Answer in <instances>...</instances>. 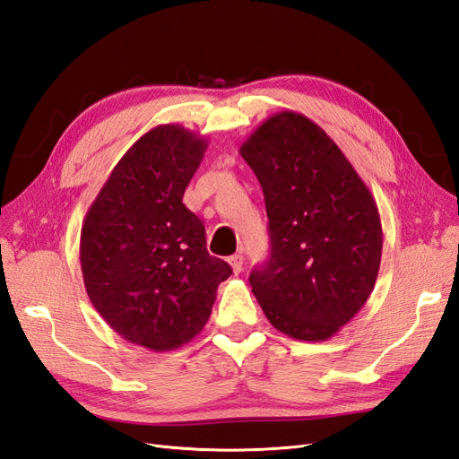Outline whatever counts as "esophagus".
I'll return each instance as SVG.
<instances>
[{
  "mask_svg": "<svg viewBox=\"0 0 459 459\" xmlns=\"http://www.w3.org/2000/svg\"><path fill=\"white\" fill-rule=\"evenodd\" d=\"M228 262H230L233 273H239L243 270V255H233L228 258Z\"/></svg>",
  "mask_w": 459,
  "mask_h": 459,
  "instance_id": "1",
  "label": "esophagus"
}]
</instances>
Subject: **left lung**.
Segmentation results:
<instances>
[{"label":"left lung","mask_w":459,"mask_h":459,"mask_svg":"<svg viewBox=\"0 0 459 459\" xmlns=\"http://www.w3.org/2000/svg\"><path fill=\"white\" fill-rule=\"evenodd\" d=\"M239 152L262 186L270 224V258L248 277L253 293L277 331L327 341L377 280V204L337 143L300 113L272 115Z\"/></svg>","instance_id":"8db88e82"}]
</instances>
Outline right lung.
I'll use <instances>...</instances> for the list:
<instances>
[{
    "label": "right lung",
    "mask_w": 459,
    "mask_h": 459,
    "mask_svg": "<svg viewBox=\"0 0 459 459\" xmlns=\"http://www.w3.org/2000/svg\"><path fill=\"white\" fill-rule=\"evenodd\" d=\"M208 143L179 124L137 140L88 208L80 233L86 293L128 342L166 352L211 317L230 264L206 251L204 226L182 203Z\"/></svg>",
    "instance_id": "right-lung-1"
}]
</instances>
